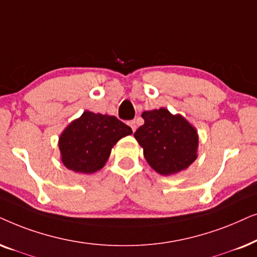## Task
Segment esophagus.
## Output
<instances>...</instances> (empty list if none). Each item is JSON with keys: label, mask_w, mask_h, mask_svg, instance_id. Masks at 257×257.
Returning a JSON list of instances; mask_svg holds the SVG:
<instances>
[{"label": "esophagus", "mask_w": 257, "mask_h": 257, "mask_svg": "<svg viewBox=\"0 0 257 257\" xmlns=\"http://www.w3.org/2000/svg\"><path fill=\"white\" fill-rule=\"evenodd\" d=\"M128 124L131 125V128H132V131H133V132H135V131H136V128H138V124H136L135 119H132V121H129V122H128Z\"/></svg>", "instance_id": "obj_1"}]
</instances>
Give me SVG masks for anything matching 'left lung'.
Instances as JSON below:
<instances>
[{
    "label": "left lung",
    "mask_w": 257,
    "mask_h": 257,
    "mask_svg": "<svg viewBox=\"0 0 257 257\" xmlns=\"http://www.w3.org/2000/svg\"><path fill=\"white\" fill-rule=\"evenodd\" d=\"M145 124L134 134L147 162L161 175H172L187 169L196 160L198 146L195 128L181 115L166 108L145 111Z\"/></svg>",
    "instance_id": "1"
}]
</instances>
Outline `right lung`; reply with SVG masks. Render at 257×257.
I'll return each mask as SVG.
<instances>
[{
  "mask_svg": "<svg viewBox=\"0 0 257 257\" xmlns=\"http://www.w3.org/2000/svg\"><path fill=\"white\" fill-rule=\"evenodd\" d=\"M131 134V126L115 116L84 111L61 135L62 162L75 173L97 172L107 162L115 143Z\"/></svg>",
  "mask_w": 257,
  "mask_h": 257,
  "instance_id": "1",
  "label": "right lung"
}]
</instances>
